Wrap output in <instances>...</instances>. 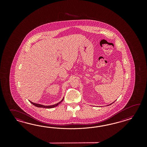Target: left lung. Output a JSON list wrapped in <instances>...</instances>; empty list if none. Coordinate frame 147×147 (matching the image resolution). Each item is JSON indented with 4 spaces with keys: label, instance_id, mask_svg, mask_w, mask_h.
Segmentation results:
<instances>
[{
    "label": "left lung",
    "instance_id": "left-lung-1",
    "mask_svg": "<svg viewBox=\"0 0 147 147\" xmlns=\"http://www.w3.org/2000/svg\"><path fill=\"white\" fill-rule=\"evenodd\" d=\"M114 102H115V101H114ZM113 103H110V105H108V106H109V105H111V104H113Z\"/></svg>",
    "mask_w": 147,
    "mask_h": 147
}]
</instances>
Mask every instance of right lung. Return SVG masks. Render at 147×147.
Here are the masks:
<instances>
[{
	"instance_id": "add662e5",
	"label": "right lung",
	"mask_w": 147,
	"mask_h": 147,
	"mask_svg": "<svg viewBox=\"0 0 147 147\" xmlns=\"http://www.w3.org/2000/svg\"><path fill=\"white\" fill-rule=\"evenodd\" d=\"M63 99L61 100L60 102H59L58 103L55 104V105H50V106H44V105H40V104H38V103L32 102L30 101V100H29V101H30V103H32L33 105H34V106L37 107H38V108H47V109L49 108H49H54V107H55L58 106L59 104H60V103L62 102V101H63Z\"/></svg>"
}]
</instances>
